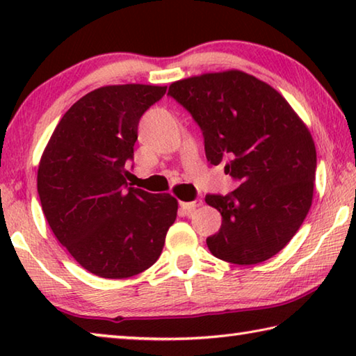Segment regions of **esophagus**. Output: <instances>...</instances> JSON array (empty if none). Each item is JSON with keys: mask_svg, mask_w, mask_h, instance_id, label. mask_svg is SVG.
I'll use <instances>...</instances> for the list:
<instances>
[{"mask_svg": "<svg viewBox=\"0 0 356 356\" xmlns=\"http://www.w3.org/2000/svg\"><path fill=\"white\" fill-rule=\"evenodd\" d=\"M202 204V200H195L191 202H180V207H182V210H185V213H193L195 210L200 207Z\"/></svg>", "mask_w": 356, "mask_h": 356, "instance_id": "1", "label": "esophagus"}]
</instances>
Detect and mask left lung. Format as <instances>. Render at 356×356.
<instances>
[{
  "instance_id": "8db88e82",
  "label": "left lung",
  "mask_w": 356,
  "mask_h": 356,
  "mask_svg": "<svg viewBox=\"0 0 356 356\" xmlns=\"http://www.w3.org/2000/svg\"><path fill=\"white\" fill-rule=\"evenodd\" d=\"M168 94L200 125L206 156L238 182L231 195H207L222 216L207 237L221 261L252 265L284 248L308 215L314 193V140L270 84L242 70L171 83Z\"/></svg>"
}]
</instances>
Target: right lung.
Listing matches in <instances>:
<instances>
[{
	"mask_svg": "<svg viewBox=\"0 0 356 356\" xmlns=\"http://www.w3.org/2000/svg\"><path fill=\"white\" fill-rule=\"evenodd\" d=\"M166 86L111 84L72 105L40 156L38 193L59 243L89 273L124 280L147 270L176 221L177 200L129 186L138 124Z\"/></svg>",
	"mask_w": 356,
	"mask_h": 356,
	"instance_id": "add662e5",
	"label": "right lung"
}]
</instances>
